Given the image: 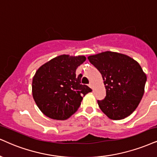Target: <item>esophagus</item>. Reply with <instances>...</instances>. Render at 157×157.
<instances>
[{"mask_svg": "<svg viewBox=\"0 0 157 157\" xmlns=\"http://www.w3.org/2000/svg\"><path fill=\"white\" fill-rule=\"evenodd\" d=\"M89 86H90V88L92 89V83H90V84H89Z\"/></svg>", "mask_w": 157, "mask_h": 157, "instance_id": "1", "label": "esophagus"}]
</instances>
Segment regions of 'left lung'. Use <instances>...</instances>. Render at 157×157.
I'll return each instance as SVG.
<instances>
[{"label": "left lung", "instance_id": "8db88e82", "mask_svg": "<svg viewBox=\"0 0 157 157\" xmlns=\"http://www.w3.org/2000/svg\"><path fill=\"white\" fill-rule=\"evenodd\" d=\"M88 59L104 81L106 96L98 100L101 111L113 120L130 115L142 99L147 79L138 62L125 55L108 51L90 56Z\"/></svg>", "mask_w": 157, "mask_h": 157}]
</instances>
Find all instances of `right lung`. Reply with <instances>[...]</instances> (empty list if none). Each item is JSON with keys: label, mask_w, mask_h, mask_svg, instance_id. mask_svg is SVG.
<instances>
[{"label": "right lung", "mask_w": 157, "mask_h": 157, "mask_svg": "<svg viewBox=\"0 0 157 157\" xmlns=\"http://www.w3.org/2000/svg\"><path fill=\"white\" fill-rule=\"evenodd\" d=\"M86 60L84 56H58L40 66L33 78V97L46 117L68 119L78 110L83 97L92 90L81 84L82 75L75 71Z\"/></svg>", "instance_id": "add662e5"}]
</instances>
